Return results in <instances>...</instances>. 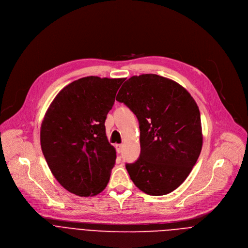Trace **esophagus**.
<instances>
[{
  "label": "esophagus",
  "instance_id": "1",
  "mask_svg": "<svg viewBox=\"0 0 248 248\" xmlns=\"http://www.w3.org/2000/svg\"><path fill=\"white\" fill-rule=\"evenodd\" d=\"M116 150L120 154L122 152V150H123V144H116Z\"/></svg>",
  "mask_w": 248,
  "mask_h": 248
}]
</instances>
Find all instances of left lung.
Instances as JSON below:
<instances>
[{
  "mask_svg": "<svg viewBox=\"0 0 248 248\" xmlns=\"http://www.w3.org/2000/svg\"><path fill=\"white\" fill-rule=\"evenodd\" d=\"M117 101L126 105L139 122L140 155L125 165L131 181L149 195L173 191L186 181L201 152L196 102L178 82L152 74L127 79Z\"/></svg>",
  "mask_w": 248,
  "mask_h": 248,
  "instance_id": "obj_1",
  "label": "left lung"
}]
</instances>
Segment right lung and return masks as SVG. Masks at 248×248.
I'll return each instance as SVG.
<instances>
[{
  "label": "right lung",
  "mask_w": 248,
  "mask_h": 248,
  "mask_svg": "<svg viewBox=\"0 0 248 248\" xmlns=\"http://www.w3.org/2000/svg\"><path fill=\"white\" fill-rule=\"evenodd\" d=\"M124 78L87 77L62 88L41 124L40 142L59 184L78 196L107 186L116 149L106 135L105 121Z\"/></svg>",
  "instance_id": "right-lung-1"
}]
</instances>
